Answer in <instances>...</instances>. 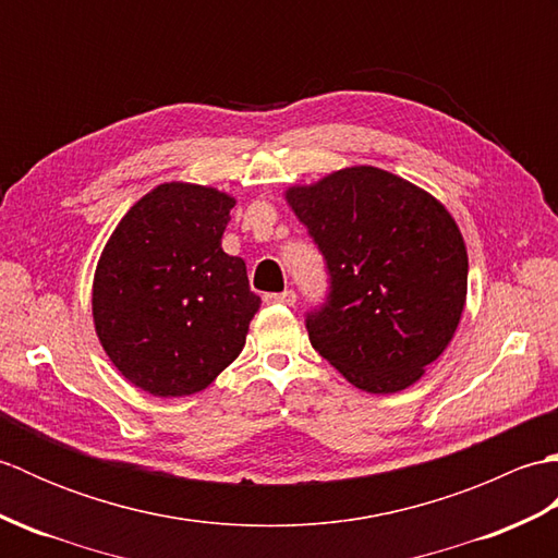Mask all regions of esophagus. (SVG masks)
<instances>
[{"instance_id": "34e87169", "label": "esophagus", "mask_w": 558, "mask_h": 558, "mask_svg": "<svg viewBox=\"0 0 558 558\" xmlns=\"http://www.w3.org/2000/svg\"><path fill=\"white\" fill-rule=\"evenodd\" d=\"M264 302H266V304H286V306H294V302H298V294H294V290H286V292H266V294H264Z\"/></svg>"}]
</instances>
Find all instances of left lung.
<instances>
[{
    "label": "left lung",
    "instance_id": "obj_1",
    "mask_svg": "<svg viewBox=\"0 0 558 558\" xmlns=\"http://www.w3.org/2000/svg\"><path fill=\"white\" fill-rule=\"evenodd\" d=\"M288 204L324 254L330 292L306 314L314 350L366 393L420 381L460 324L468 252L450 213L424 189L360 165Z\"/></svg>",
    "mask_w": 558,
    "mask_h": 558
}]
</instances>
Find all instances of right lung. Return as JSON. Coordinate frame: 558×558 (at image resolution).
<instances>
[{
    "mask_svg": "<svg viewBox=\"0 0 558 558\" xmlns=\"http://www.w3.org/2000/svg\"><path fill=\"white\" fill-rule=\"evenodd\" d=\"M234 198L160 184L129 208L102 248L93 322L126 381L158 398L192 396L242 352L260 298L246 264L222 252Z\"/></svg>",
    "mask_w": 558,
    "mask_h": 558,
    "instance_id": "1",
    "label": "right lung"
}]
</instances>
